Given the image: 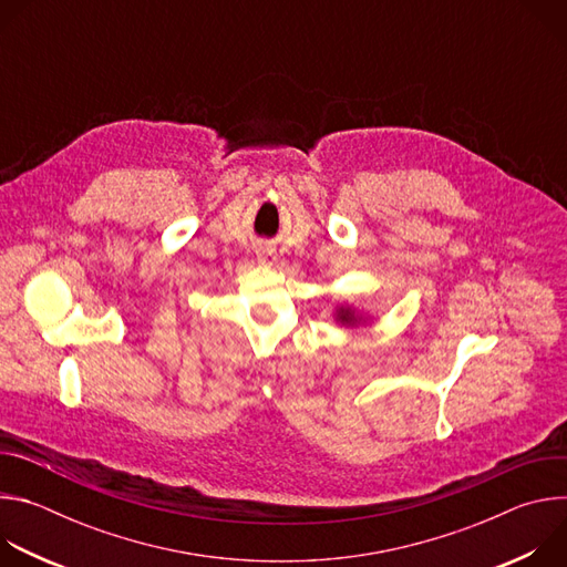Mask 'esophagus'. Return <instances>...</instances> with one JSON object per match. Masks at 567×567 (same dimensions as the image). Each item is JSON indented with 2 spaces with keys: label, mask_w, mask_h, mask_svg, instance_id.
<instances>
[{
  "label": "esophagus",
  "mask_w": 567,
  "mask_h": 567,
  "mask_svg": "<svg viewBox=\"0 0 567 567\" xmlns=\"http://www.w3.org/2000/svg\"><path fill=\"white\" fill-rule=\"evenodd\" d=\"M258 260L265 262V265H274L276 262V251L269 249V247H260L258 249Z\"/></svg>",
  "instance_id": "obj_1"
}]
</instances>
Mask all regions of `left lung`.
<instances>
[{"label":"left lung","mask_w":567,"mask_h":567,"mask_svg":"<svg viewBox=\"0 0 567 567\" xmlns=\"http://www.w3.org/2000/svg\"><path fill=\"white\" fill-rule=\"evenodd\" d=\"M354 316H352V311L350 309H341V320H346V322H350Z\"/></svg>","instance_id":"8db88e82"}]
</instances>
